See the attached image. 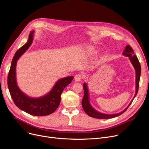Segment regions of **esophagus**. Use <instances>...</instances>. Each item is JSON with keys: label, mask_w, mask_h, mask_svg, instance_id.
I'll return each mask as SVG.
<instances>
[{"label": "esophagus", "mask_w": 149, "mask_h": 149, "mask_svg": "<svg viewBox=\"0 0 149 149\" xmlns=\"http://www.w3.org/2000/svg\"><path fill=\"white\" fill-rule=\"evenodd\" d=\"M84 76L83 74L79 73V74H77L75 76L74 79H75V80H76V81H80L82 79L84 78Z\"/></svg>", "instance_id": "obj_1"}]
</instances>
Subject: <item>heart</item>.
<instances>
[{"label": "heart", "instance_id": "b5f03b06", "mask_svg": "<svg viewBox=\"0 0 149 149\" xmlns=\"http://www.w3.org/2000/svg\"><path fill=\"white\" fill-rule=\"evenodd\" d=\"M96 53V50H95V49H93V48L91 49V50H90V53H91V54H95Z\"/></svg>", "mask_w": 149, "mask_h": 149}]
</instances>
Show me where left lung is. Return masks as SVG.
I'll list each match as a JSON object with an SVG mask.
<instances>
[{
    "mask_svg": "<svg viewBox=\"0 0 149 149\" xmlns=\"http://www.w3.org/2000/svg\"><path fill=\"white\" fill-rule=\"evenodd\" d=\"M123 54L125 56L129 57V59L131 64H133L136 71V93L134 95V97L133 98V100H131L129 105L127 106V107L124 111H123L120 113H114V114H106V113H101L100 112H98L97 111H96V109H95L91 105L89 102V91H88V86L86 83H84L83 85L84 90V96L83 97V100H82V101H81V105L85 112L89 115V116L95 118H97V119H109V118L117 117L119 116V115H120L121 114L123 113L128 109V108L131 104L132 102H133L134 99L136 96L139 91L140 77L141 75V65L137 57L134 53L133 49H132V48L129 45H127L125 47Z\"/></svg>",
    "mask_w": 149,
    "mask_h": 149,
    "instance_id": "8db88e82",
    "label": "left lung"
}]
</instances>
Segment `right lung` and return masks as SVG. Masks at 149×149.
I'll list each match as a JSON object with an SVG mask.
<instances>
[{"label":"right lung","instance_id":"1","mask_svg":"<svg viewBox=\"0 0 149 149\" xmlns=\"http://www.w3.org/2000/svg\"><path fill=\"white\" fill-rule=\"evenodd\" d=\"M34 32L33 30L30 32L27 42L15 54L8 76V86L10 96L16 107L30 115L45 116L52 113L57 109L60 104L61 93L71 83L74 77L68 76L59 79L47 94L38 97H29L21 91L16 83V63L19 57L32 44Z\"/></svg>","mask_w":149,"mask_h":149}]
</instances>
